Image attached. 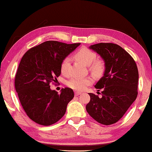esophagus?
Here are the masks:
<instances>
[{"label":"esophagus","instance_id":"obj_1","mask_svg":"<svg viewBox=\"0 0 152 152\" xmlns=\"http://www.w3.org/2000/svg\"><path fill=\"white\" fill-rule=\"evenodd\" d=\"M81 93L80 92H78V91H76L75 92V95L76 96H78L79 95H80Z\"/></svg>","mask_w":152,"mask_h":152}]
</instances>
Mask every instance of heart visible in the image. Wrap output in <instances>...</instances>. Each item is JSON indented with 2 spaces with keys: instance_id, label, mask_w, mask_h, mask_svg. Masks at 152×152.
Returning a JSON list of instances; mask_svg holds the SVG:
<instances>
[{
  "instance_id": "obj_1",
  "label": "heart",
  "mask_w": 152,
  "mask_h": 152,
  "mask_svg": "<svg viewBox=\"0 0 152 152\" xmlns=\"http://www.w3.org/2000/svg\"><path fill=\"white\" fill-rule=\"evenodd\" d=\"M74 58L88 66L90 71L96 76L102 75L104 72L105 67L104 62L101 59H96L97 55L87 47H82L77 50L74 54ZM69 64L70 59L69 57H66L62 60L60 66V70L62 74L66 76L69 74ZM94 79L91 76L74 77L67 82V85L76 91H82L85 90L89 85H92Z\"/></svg>"
}]
</instances>
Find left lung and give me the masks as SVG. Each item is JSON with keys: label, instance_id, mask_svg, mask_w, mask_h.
I'll return each instance as SVG.
<instances>
[{"label": "left lung", "instance_id": "left-lung-1", "mask_svg": "<svg viewBox=\"0 0 152 152\" xmlns=\"http://www.w3.org/2000/svg\"><path fill=\"white\" fill-rule=\"evenodd\" d=\"M105 61L103 76L95 86L102 89V97L89 93L86 106L88 114L99 123L110 125L123 116L138 95L139 72L134 59L124 49L114 43L91 45Z\"/></svg>", "mask_w": 152, "mask_h": 152}]
</instances>
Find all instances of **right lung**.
<instances>
[{"mask_svg": "<svg viewBox=\"0 0 152 152\" xmlns=\"http://www.w3.org/2000/svg\"><path fill=\"white\" fill-rule=\"evenodd\" d=\"M80 45L49 40L31 48L21 58L15 88L23 110L36 123L49 126L64 115L74 91L65 88L58 94L50 84L56 83L61 74L62 60Z\"/></svg>", "mask_w": 152, "mask_h": 152, "instance_id": "1", "label": "right lung"}]
</instances>
